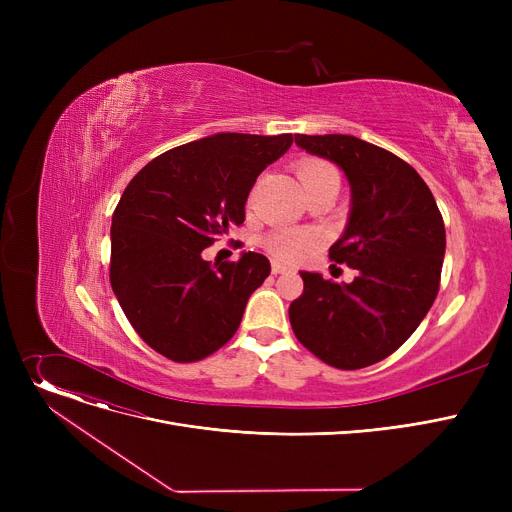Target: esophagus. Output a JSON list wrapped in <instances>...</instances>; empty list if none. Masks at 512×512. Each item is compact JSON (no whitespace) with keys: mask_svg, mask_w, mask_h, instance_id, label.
Returning <instances> with one entry per match:
<instances>
[{"mask_svg":"<svg viewBox=\"0 0 512 512\" xmlns=\"http://www.w3.org/2000/svg\"><path fill=\"white\" fill-rule=\"evenodd\" d=\"M288 270H290V265L280 263V261H272V272H274V274H284V272H288Z\"/></svg>","mask_w":512,"mask_h":512,"instance_id":"esophagus-1","label":"esophagus"}]
</instances>
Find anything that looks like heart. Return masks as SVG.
Segmentation results:
<instances>
[{"label": "heart", "instance_id": "b5f03b06", "mask_svg": "<svg viewBox=\"0 0 512 512\" xmlns=\"http://www.w3.org/2000/svg\"><path fill=\"white\" fill-rule=\"evenodd\" d=\"M299 178H301L303 186L309 188L317 182L338 178V174L330 164H326V161L307 159L299 166ZM315 242H317V236L311 232L276 230L263 240V245L274 257L284 259V261H294V259H299L305 251H309Z\"/></svg>", "mask_w": 512, "mask_h": 512}]
</instances>
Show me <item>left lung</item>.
<instances>
[{"label":"left lung","instance_id":"8db88e82","mask_svg":"<svg viewBox=\"0 0 512 512\" xmlns=\"http://www.w3.org/2000/svg\"><path fill=\"white\" fill-rule=\"evenodd\" d=\"M351 184V213L330 259L357 270L351 284L301 272L290 303L294 336L324 363L361 369L392 355L417 330L440 288L446 230L423 178L394 153L351 134H297Z\"/></svg>","mask_w":512,"mask_h":512}]
</instances>
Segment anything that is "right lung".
Wrapping results in <instances>:
<instances>
[{"label": "right lung", "mask_w": 512, "mask_h": 512, "mask_svg": "<svg viewBox=\"0 0 512 512\" xmlns=\"http://www.w3.org/2000/svg\"><path fill=\"white\" fill-rule=\"evenodd\" d=\"M292 134L218 132L161 153L134 176L112 215L110 282L137 334L176 363L222 348L270 276L261 253L211 263L203 249L245 222L257 176Z\"/></svg>", "instance_id": "1"}]
</instances>
